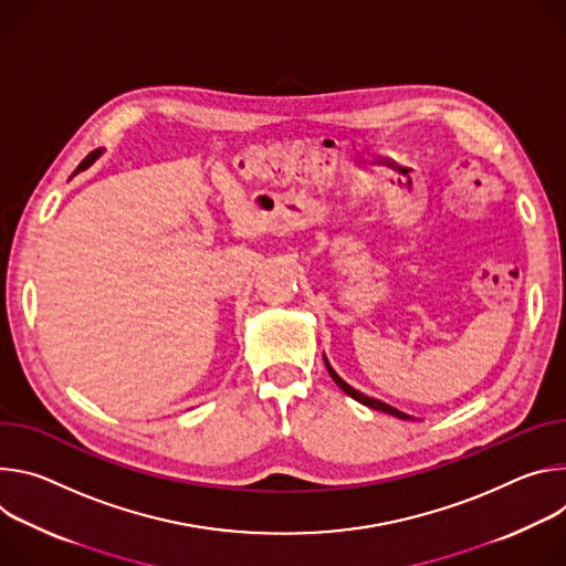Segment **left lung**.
Instances as JSON below:
<instances>
[{"mask_svg":"<svg viewBox=\"0 0 566 566\" xmlns=\"http://www.w3.org/2000/svg\"><path fill=\"white\" fill-rule=\"evenodd\" d=\"M324 361H326V368H328V373H331V378L335 380V385H337L344 394H348L353 400H357V402H361V405H366V407H370V409H378V411H385V413H389V416H396V418H400V420H416L413 416H409V413H405V411H400V409H396V407H391V405H387V402H382V400H378V398H370V396L357 391L355 387H350L346 380L339 378L337 370L331 366V361H328L326 355H324Z\"/></svg>","mask_w":566,"mask_h":566,"instance_id":"obj_1","label":"left lung"}]
</instances>
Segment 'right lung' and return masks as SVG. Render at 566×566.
Segmentation results:
<instances>
[{"label": "right lung", "mask_w": 566, "mask_h": 566, "mask_svg": "<svg viewBox=\"0 0 566 566\" xmlns=\"http://www.w3.org/2000/svg\"><path fill=\"white\" fill-rule=\"evenodd\" d=\"M101 155H103V148H98V150H94V153H90V155H87V157H85V159H83V161H81V164H78V168H76V170H74V175H78V172H81V170H87V168H90V166H92V164H94V161H96V159H98V157H101Z\"/></svg>", "instance_id": "add662e5"}]
</instances>
